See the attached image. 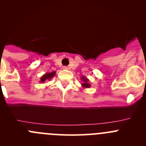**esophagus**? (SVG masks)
Wrapping results in <instances>:
<instances>
[{
	"mask_svg": "<svg viewBox=\"0 0 146 146\" xmlns=\"http://www.w3.org/2000/svg\"><path fill=\"white\" fill-rule=\"evenodd\" d=\"M62 68L64 69V70H68V66H63V68Z\"/></svg>",
	"mask_w": 146,
	"mask_h": 146,
	"instance_id": "34e87169",
	"label": "esophagus"
}]
</instances>
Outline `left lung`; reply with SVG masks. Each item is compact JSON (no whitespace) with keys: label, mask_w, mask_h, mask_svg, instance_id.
<instances>
[{"label":"left lung","mask_w":146,"mask_h":146,"mask_svg":"<svg viewBox=\"0 0 146 146\" xmlns=\"http://www.w3.org/2000/svg\"><path fill=\"white\" fill-rule=\"evenodd\" d=\"M81 80L84 81V83L81 84V85H82L83 88H90V86H91V84L88 83V78H86L84 77H84L81 78Z\"/></svg>","instance_id":"8db88e82"}]
</instances>
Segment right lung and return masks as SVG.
Listing matches in <instances>:
<instances>
[{
  "label": "right lung",
  "instance_id": "1",
  "mask_svg": "<svg viewBox=\"0 0 146 146\" xmlns=\"http://www.w3.org/2000/svg\"><path fill=\"white\" fill-rule=\"evenodd\" d=\"M55 73H56V72H51V73H45L44 75H43V76H42V78H41V81L40 82H44V81H46V80H50L53 77V76L55 75Z\"/></svg>",
  "mask_w": 146,
  "mask_h": 146
}]
</instances>
